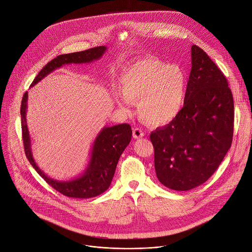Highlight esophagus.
<instances>
[{"instance_id": "1", "label": "esophagus", "mask_w": 252, "mask_h": 252, "mask_svg": "<svg viewBox=\"0 0 252 252\" xmlns=\"http://www.w3.org/2000/svg\"><path fill=\"white\" fill-rule=\"evenodd\" d=\"M132 135H133V138H134V139H139V138H141V137L144 136V132H143V130H142L141 128L135 127V128H133V130H132Z\"/></svg>"}]
</instances>
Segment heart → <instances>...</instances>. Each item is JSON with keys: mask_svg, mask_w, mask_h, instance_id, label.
Instances as JSON below:
<instances>
[{"mask_svg": "<svg viewBox=\"0 0 252 252\" xmlns=\"http://www.w3.org/2000/svg\"><path fill=\"white\" fill-rule=\"evenodd\" d=\"M120 91L115 97L121 108L128 111L130 102H138L140 118L153 126H161L182 110L187 95V77L179 66L144 58L122 73Z\"/></svg>", "mask_w": 252, "mask_h": 252, "instance_id": "b5f03b06", "label": "heart"}]
</instances>
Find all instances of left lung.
<instances>
[{
    "label": "left lung",
    "mask_w": 252,
    "mask_h": 252,
    "mask_svg": "<svg viewBox=\"0 0 252 252\" xmlns=\"http://www.w3.org/2000/svg\"><path fill=\"white\" fill-rule=\"evenodd\" d=\"M191 50L184 106L150 134L157 177L175 191L204 183L230 149L234 132V99L226 77L201 48Z\"/></svg>",
    "instance_id": "obj_1"
}]
</instances>
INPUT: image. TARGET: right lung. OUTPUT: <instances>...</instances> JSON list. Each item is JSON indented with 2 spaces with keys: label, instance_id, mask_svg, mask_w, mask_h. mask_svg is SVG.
Returning <instances> with one entry per match:
<instances>
[{
  "label": "right lung",
  "instance_id": "right-lung-1",
  "mask_svg": "<svg viewBox=\"0 0 252 252\" xmlns=\"http://www.w3.org/2000/svg\"><path fill=\"white\" fill-rule=\"evenodd\" d=\"M105 51L106 47L101 46L87 51L58 55L39 72L31 87L64 64L89 63L99 59ZM27 98L28 94L25 93L22 97L20 107L22 138L25 155L36 171L53 189L67 197L89 199L96 197L105 192L112 182L121 155L130 142L132 135L131 126L128 124H122L110 127H104L94 143L90 163L83 175L70 181H57L48 177L39 168L33 158L31 140L26 123Z\"/></svg>",
  "mask_w": 252,
  "mask_h": 252
}]
</instances>
